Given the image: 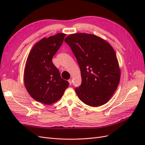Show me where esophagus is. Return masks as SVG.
I'll list each match as a JSON object with an SVG mask.
<instances>
[{"label": "esophagus", "instance_id": "34e87169", "mask_svg": "<svg viewBox=\"0 0 145 145\" xmlns=\"http://www.w3.org/2000/svg\"><path fill=\"white\" fill-rule=\"evenodd\" d=\"M68 82H69V85H72V79H69V80H68Z\"/></svg>", "mask_w": 145, "mask_h": 145}]
</instances>
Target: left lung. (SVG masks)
<instances>
[{
  "label": "left lung",
  "instance_id": "1",
  "mask_svg": "<svg viewBox=\"0 0 145 145\" xmlns=\"http://www.w3.org/2000/svg\"><path fill=\"white\" fill-rule=\"evenodd\" d=\"M65 41L71 47L80 69L82 84L75 89L78 98L90 106L106 103L120 80L114 48L102 38L91 34H72Z\"/></svg>",
  "mask_w": 145,
  "mask_h": 145
}]
</instances>
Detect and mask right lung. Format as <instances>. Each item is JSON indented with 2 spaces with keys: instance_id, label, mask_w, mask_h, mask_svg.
Segmentation results:
<instances>
[{
  "instance_id": "obj_1",
  "label": "right lung",
  "mask_w": 145,
  "mask_h": 145,
  "mask_svg": "<svg viewBox=\"0 0 145 145\" xmlns=\"http://www.w3.org/2000/svg\"><path fill=\"white\" fill-rule=\"evenodd\" d=\"M66 36L58 33L37 42L30 51L24 70V83L35 100L46 105L58 101L69 86L60 77L52 59L62 45Z\"/></svg>"
}]
</instances>
